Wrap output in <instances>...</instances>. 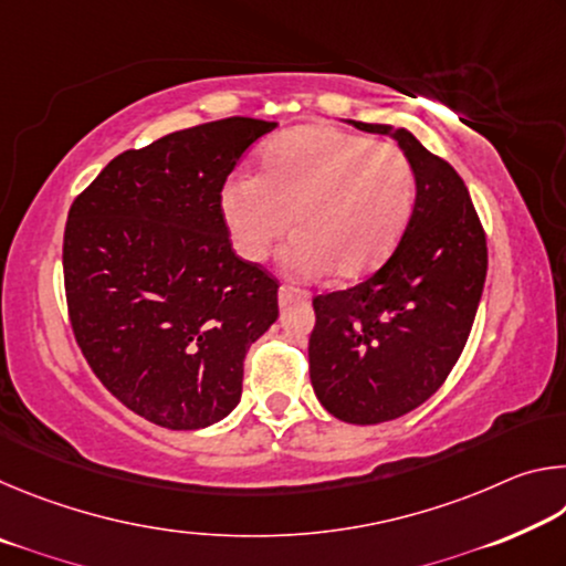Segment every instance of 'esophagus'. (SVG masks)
I'll return each mask as SVG.
<instances>
[{
  "mask_svg": "<svg viewBox=\"0 0 566 566\" xmlns=\"http://www.w3.org/2000/svg\"><path fill=\"white\" fill-rule=\"evenodd\" d=\"M276 296H280V304L286 306V304H292V302H306V296H310V294L302 292V290H294V286L282 284L280 286V294H276Z\"/></svg>",
  "mask_w": 566,
  "mask_h": 566,
  "instance_id": "1",
  "label": "esophagus"
}]
</instances>
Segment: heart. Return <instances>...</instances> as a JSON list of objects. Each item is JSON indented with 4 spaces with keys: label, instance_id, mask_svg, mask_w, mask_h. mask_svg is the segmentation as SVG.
<instances>
[{
    "label": "heart",
    "instance_id": "b5f03b06",
    "mask_svg": "<svg viewBox=\"0 0 566 566\" xmlns=\"http://www.w3.org/2000/svg\"><path fill=\"white\" fill-rule=\"evenodd\" d=\"M415 169L391 142L332 124H304L266 142L260 177L237 171L222 187V214L237 252L262 262L290 232L284 270L310 280L334 270L361 280L395 252L415 209Z\"/></svg>",
    "mask_w": 566,
    "mask_h": 566
}]
</instances>
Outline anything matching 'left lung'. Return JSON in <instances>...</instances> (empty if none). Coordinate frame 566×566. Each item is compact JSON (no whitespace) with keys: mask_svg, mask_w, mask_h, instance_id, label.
<instances>
[{"mask_svg":"<svg viewBox=\"0 0 566 566\" xmlns=\"http://www.w3.org/2000/svg\"><path fill=\"white\" fill-rule=\"evenodd\" d=\"M391 134L417 179L395 252L367 280L312 300L310 377L324 409L349 424L397 419L434 395L462 354L486 280V234L462 177L407 129Z\"/></svg>","mask_w":566,"mask_h":566,"instance_id":"1","label":"left lung"}]
</instances>
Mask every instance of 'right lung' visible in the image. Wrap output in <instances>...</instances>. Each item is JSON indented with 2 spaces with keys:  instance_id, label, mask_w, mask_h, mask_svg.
<instances>
[{
  "instance_id": "obj_1",
  "label": "right lung",
  "mask_w": 566,
  "mask_h": 566,
  "mask_svg": "<svg viewBox=\"0 0 566 566\" xmlns=\"http://www.w3.org/2000/svg\"><path fill=\"white\" fill-rule=\"evenodd\" d=\"M274 127L227 117L127 149L70 207L74 339L102 385L159 427L224 419L247 349L280 317V282L234 252L222 214L227 177Z\"/></svg>"
}]
</instances>
